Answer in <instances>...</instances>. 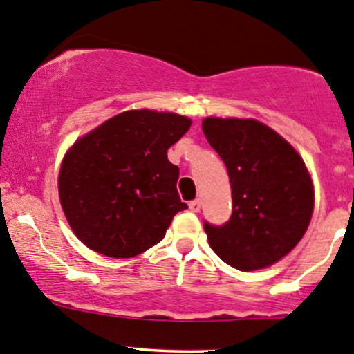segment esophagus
Instances as JSON below:
<instances>
[{"label": "esophagus", "mask_w": 354, "mask_h": 354, "mask_svg": "<svg viewBox=\"0 0 354 354\" xmlns=\"http://www.w3.org/2000/svg\"><path fill=\"white\" fill-rule=\"evenodd\" d=\"M189 209H192L193 213H198L201 209V201L200 200H193V201H189Z\"/></svg>", "instance_id": "34e87169"}]
</instances>
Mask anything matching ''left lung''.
I'll list each match as a JSON object with an SVG mask.
<instances>
[{"mask_svg": "<svg viewBox=\"0 0 354 354\" xmlns=\"http://www.w3.org/2000/svg\"><path fill=\"white\" fill-rule=\"evenodd\" d=\"M209 146L230 178L234 212L223 227L205 223L225 263L250 272L274 266L301 242L314 209V185L296 147L257 119L205 118Z\"/></svg>", "mask_w": 354, "mask_h": 354, "instance_id": "1", "label": "left lung"}]
</instances>
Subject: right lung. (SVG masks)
I'll return each mask as SVG.
<instances>
[{
    "label": "right lung",
    "mask_w": 354,
    "mask_h": 354,
    "mask_svg": "<svg viewBox=\"0 0 354 354\" xmlns=\"http://www.w3.org/2000/svg\"><path fill=\"white\" fill-rule=\"evenodd\" d=\"M192 119L133 109L77 139L58 173V198L70 228L91 250L112 259L142 254L165 239L180 200L178 166L168 149Z\"/></svg>",
    "instance_id": "right-lung-1"
}]
</instances>
